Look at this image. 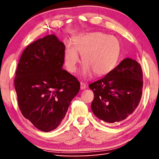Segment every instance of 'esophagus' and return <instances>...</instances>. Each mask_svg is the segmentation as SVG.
Wrapping results in <instances>:
<instances>
[{
  "label": "esophagus",
  "mask_w": 159,
  "mask_h": 159,
  "mask_svg": "<svg viewBox=\"0 0 159 159\" xmlns=\"http://www.w3.org/2000/svg\"><path fill=\"white\" fill-rule=\"evenodd\" d=\"M85 88H86L85 83H84L83 82H80V89L84 90Z\"/></svg>",
  "instance_id": "1"
}]
</instances>
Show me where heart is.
I'll list each match as a JSON object with an SVG mask.
<instances>
[{"mask_svg":"<svg viewBox=\"0 0 159 159\" xmlns=\"http://www.w3.org/2000/svg\"><path fill=\"white\" fill-rule=\"evenodd\" d=\"M73 45H66L65 48L66 69L71 73L76 71L80 61L78 52L82 56V61L85 64L83 69L85 76L93 73L97 76L110 73L116 66L121 52L119 40L102 32L80 35L74 39Z\"/></svg>","mask_w":159,"mask_h":159,"instance_id":"1","label":"heart"}]
</instances>
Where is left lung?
Listing matches in <instances>:
<instances>
[{
	"label": "left lung",
	"instance_id": "left-lung-1",
	"mask_svg": "<svg viewBox=\"0 0 159 159\" xmlns=\"http://www.w3.org/2000/svg\"><path fill=\"white\" fill-rule=\"evenodd\" d=\"M140 64L125 58L110 73L89 85L94 99L91 109L97 117L107 123L125 120L140 102L143 87Z\"/></svg>",
	"mask_w": 159,
	"mask_h": 159
}]
</instances>
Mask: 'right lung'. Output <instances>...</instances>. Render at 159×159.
Returning a JSON list of instances; mask_svg holds the SVG:
<instances>
[{"label":"right lung","instance_id":"add662e5","mask_svg":"<svg viewBox=\"0 0 159 159\" xmlns=\"http://www.w3.org/2000/svg\"><path fill=\"white\" fill-rule=\"evenodd\" d=\"M65 46L55 35L32 43L21 54L15 88L21 113L39 130L57 128L80 82L62 69Z\"/></svg>","mask_w":159,"mask_h":159}]
</instances>
